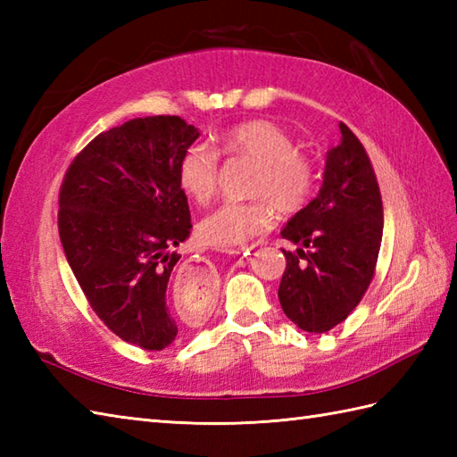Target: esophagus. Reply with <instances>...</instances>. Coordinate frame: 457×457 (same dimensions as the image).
Instances as JSON below:
<instances>
[{"label": "esophagus", "mask_w": 457, "mask_h": 457, "mask_svg": "<svg viewBox=\"0 0 457 457\" xmlns=\"http://www.w3.org/2000/svg\"><path fill=\"white\" fill-rule=\"evenodd\" d=\"M236 255H247L249 253V249H237V251H234Z\"/></svg>", "instance_id": "1"}]
</instances>
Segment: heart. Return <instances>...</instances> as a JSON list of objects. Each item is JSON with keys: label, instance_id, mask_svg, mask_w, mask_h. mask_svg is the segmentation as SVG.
<instances>
[{"label": "heart", "instance_id": "obj_1", "mask_svg": "<svg viewBox=\"0 0 457 457\" xmlns=\"http://www.w3.org/2000/svg\"><path fill=\"white\" fill-rule=\"evenodd\" d=\"M218 147L229 157H247L257 162L247 202H226L198 223L204 245L237 251L263 236L273 223V206L283 213L304 208L314 188V167L280 125L269 120H251L234 125L218 137ZM218 153L196 143L182 153L179 184L198 204L212 200L218 188Z\"/></svg>", "mask_w": 457, "mask_h": 457}]
</instances>
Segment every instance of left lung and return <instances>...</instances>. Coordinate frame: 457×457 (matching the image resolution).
<instances>
[{
  "label": "left lung",
  "instance_id": "8db88e82",
  "mask_svg": "<svg viewBox=\"0 0 457 457\" xmlns=\"http://www.w3.org/2000/svg\"><path fill=\"white\" fill-rule=\"evenodd\" d=\"M339 131V143L326 153L318 196L280 231L298 245L295 253L283 249L280 306L290 322L312 334L344 322L361 303L383 237V202L371 161L345 123Z\"/></svg>",
  "mask_w": 457,
  "mask_h": 457
}]
</instances>
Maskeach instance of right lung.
Instances as JSON below:
<instances>
[{
  "label": "right lung",
  "mask_w": 457,
  "mask_h": 457,
  "mask_svg": "<svg viewBox=\"0 0 457 457\" xmlns=\"http://www.w3.org/2000/svg\"><path fill=\"white\" fill-rule=\"evenodd\" d=\"M198 137L179 115L125 121L86 145L58 196L61 244L92 310L149 352L179 334L167 285L192 228L179 162Z\"/></svg>",
  "instance_id": "obj_1"
}]
</instances>
